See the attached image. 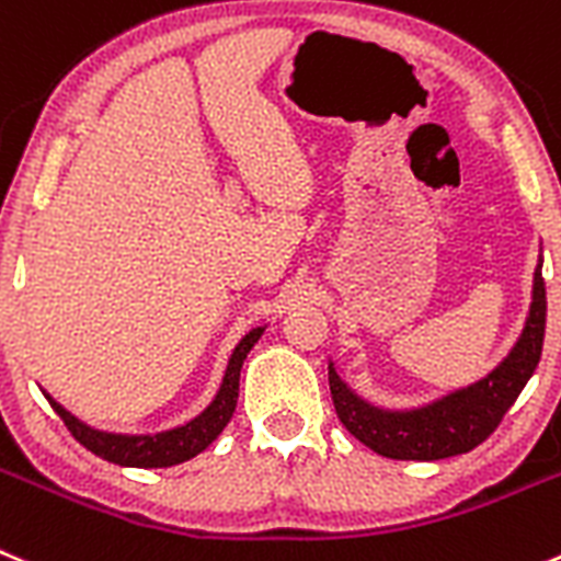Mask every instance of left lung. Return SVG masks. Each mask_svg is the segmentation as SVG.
<instances>
[{
    "instance_id": "1",
    "label": "left lung",
    "mask_w": 561,
    "mask_h": 561,
    "mask_svg": "<svg viewBox=\"0 0 561 561\" xmlns=\"http://www.w3.org/2000/svg\"><path fill=\"white\" fill-rule=\"evenodd\" d=\"M546 279L542 265L534 271V298L526 329L510 357L476 385L451 392L423 410L387 412L365 404L340 381L329 365V390L334 412L354 437L387 459H417L434 462L473 451L499 428L510 407L515 404L526 381L537 370L546 337Z\"/></svg>"
}]
</instances>
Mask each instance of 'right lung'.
Wrapping results in <instances>:
<instances>
[{
    "instance_id": "right-lung-1",
    "label": "right lung",
    "mask_w": 561,
    "mask_h": 561,
    "mask_svg": "<svg viewBox=\"0 0 561 561\" xmlns=\"http://www.w3.org/2000/svg\"><path fill=\"white\" fill-rule=\"evenodd\" d=\"M265 329L256 327L245 334L238 343V348L232 352V359L227 365V374H224L221 390H218L216 401L207 407L198 417H193L191 423L180 428H171V432L160 434H140V437H127V434H107L99 432V428L85 426L82 421H77L71 412L62 410L57 401L49 399L51 410L62 417L66 428L75 434V439L80 446H85L88 451H93L96 457L107 459L115 465H127V468H171V465H180L185 459L196 457L204 448L224 432V426L232 417L234 407H238V387H240V368H243L245 354L254 348V343L260 340Z\"/></svg>"
}]
</instances>
